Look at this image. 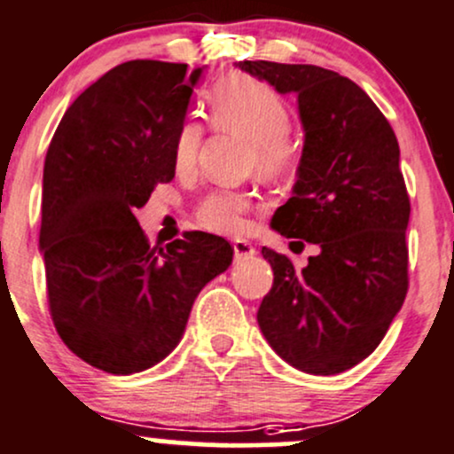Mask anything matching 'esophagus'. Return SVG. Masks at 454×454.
Returning a JSON list of instances; mask_svg holds the SVG:
<instances>
[{
	"mask_svg": "<svg viewBox=\"0 0 454 454\" xmlns=\"http://www.w3.org/2000/svg\"><path fill=\"white\" fill-rule=\"evenodd\" d=\"M232 250H235V261L250 258L256 254V247H254L250 241H246V239H237V241H232Z\"/></svg>",
	"mask_w": 454,
	"mask_h": 454,
	"instance_id": "obj_1",
	"label": "esophagus"
}]
</instances>
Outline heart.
<instances>
[{"mask_svg": "<svg viewBox=\"0 0 454 454\" xmlns=\"http://www.w3.org/2000/svg\"><path fill=\"white\" fill-rule=\"evenodd\" d=\"M208 116L217 129L235 131L252 142V163L262 174H282L293 166L297 146L291 137V112L284 98L267 83L252 77H231L213 90ZM202 124L185 121L172 142V163L178 174L196 168L202 146ZM254 208L250 193L215 189L196 207V222L215 235H239L246 231L247 213Z\"/></svg>", "mask_w": 454, "mask_h": 454, "instance_id": "1", "label": "heart"}]
</instances>
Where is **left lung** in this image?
I'll list each match as a JSON object with an SVG mask.
<instances>
[{"mask_svg":"<svg viewBox=\"0 0 454 454\" xmlns=\"http://www.w3.org/2000/svg\"><path fill=\"white\" fill-rule=\"evenodd\" d=\"M239 68L297 94L306 142L293 198L271 226L321 247L303 269L262 247L273 286L258 325L291 366L336 375L375 351L410 286L411 207L396 136L364 90L342 74L265 59H243Z\"/></svg>","mask_w":454,"mask_h":454,"instance_id":"left-lung-1","label":"left lung"}]
</instances>
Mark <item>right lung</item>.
I'll return each mask as SVG.
<instances>
[{"mask_svg": "<svg viewBox=\"0 0 454 454\" xmlns=\"http://www.w3.org/2000/svg\"><path fill=\"white\" fill-rule=\"evenodd\" d=\"M202 68L131 59L83 90L43 174L41 250L59 338L98 371L131 375L181 340L193 300L232 262L226 239L192 231L151 247L136 208L174 178L172 142Z\"/></svg>", "mask_w": 454, "mask_h": 454, "instance_id": "add662e5", "label": "right lung"}]
</instances>
